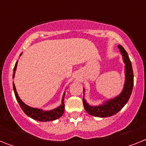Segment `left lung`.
<instances>
[{"instance_id":"left-lung-1","label":"left lung","mask_w":146,"mask_h":146,"mask_svg":"<svg viewBox=\"0 0 146 146\" xmlns=\"http://www.w3.org/2000/svg\"><path fill=\"white\" fill-rule=\"evenodd\" d=\"M120 52L122 54L123 59L125 63V83L122 92L113 99L108 100L103 104L98 106L89 105L84 98H82L83 106L87 113L90 115L98 117H111L119 112L127 104L129 97L131 96L133 88V72L132 67L131 61L129 58L128 54L125 49L120 44L118 45ZM84 93V89H83Z\"/></svg>"}]
</instances>
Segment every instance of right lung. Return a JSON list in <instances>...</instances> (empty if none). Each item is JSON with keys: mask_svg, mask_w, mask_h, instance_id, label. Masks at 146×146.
I'll return each mask as SVG.
<instances>
[{"mask_svg": "<svg viewBox=\"0 0 146 146\" xmlns=\"http://www.w3.org/2000/svg\"><path fill=\"white\" fill-rule=\"evenodd\" d=\"M17 62L15 64L14 68H13V71H16L17 70ZM14 73L13 75V78H14ZM13 91H14L15 96L17 98V102L19 104V106L22 108V110L23 111V112L26 113V115H28L29 117H30L31 118H33L34 120H36L38 121H42V122H47V121H52V120H57L58 118L61 117L64 113V95L63 96V98H62V103L61 105H60L58 108L54 109V110H50V111H44L38 108H31V107L26 105L23 101H22L19 97L18 96L17 94V89L15 87L14 83L13 84Z\"/></svg>", "mask_w": 146, "mask_h": 146, "instance_id": "obj_1", "label": "right lung"}]
</instances>
